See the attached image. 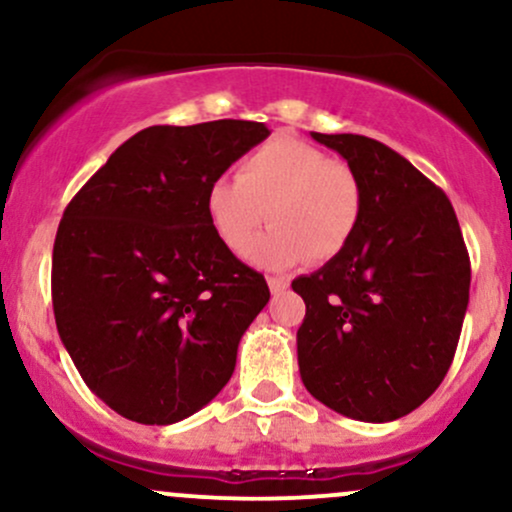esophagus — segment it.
<instances>
[{"instance_id":"34e87169","label":"esophagus","mask_w":512,"mask_h":512,"mask_svg":"<svg viewBox=\"0 0 512 512\" xmlns=\"http://www.w3.org/2000/svg\"><path fill=\"white\" fill-rule=\"evenodd\" d=\"M267 284H269V291L274 293V296H279V293H284L289 289V276H267Z\"/></svg>"}]
</instances>
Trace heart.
<instances>
[{"instance_id":"1","label":"heart","mask_w":512,"mask_h":512,"mask_svg":"<svg viewBox=\"0 0 512 512\" xmlns=\"http://www.w3.org/2000/svg\"><path fill=\"white\" fill-rule=\"evenodd\" d=\"M361 182L342 161L301 139H274L240 163L238 178L209 185L207 216L231 252H243L270 216L275 226L245 252L257 267L284 269L305 257L332 260L354 238Z\"/></svg>"}]
</instances>
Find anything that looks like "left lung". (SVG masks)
<instances>
[{"mask_svg":"<svg viewBox=\"0 0 512 512\" xmlns=\"http://www.w3.org/2000/svg\"><path fill=\"white\" fill-rule=\"evenodd\" d=\"M361 182L354 238L325 267L293 279L305 301L298 368L317 402L385 424L443 383L469 303V255L440 187L390 146L310 132Z\"/></svg>","mask_w":512,"mask_h":512,"instance_id":"obj_1","label":"left lung"}]
</instances>
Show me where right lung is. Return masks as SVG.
Masks as SVG:
<instances>
[{
	"instance_id": "obj_1",
	"label": "right lung",
	"mask_w": 512,
	"mask_h": 512,
	"mask_svg": "<svg viewBox=\"0 0 512 512\" xmlns=\"http://www.w3.org/2000/svg\"><path fill=\"white\" fill-rule=\"evenodd\" d=\"M267 137L248 120L146 127L64 209L57 332L93 395L129 421L175 424L231 380L269 286L214 233L207 192Z\"/></svg>"
}]
</instances>
